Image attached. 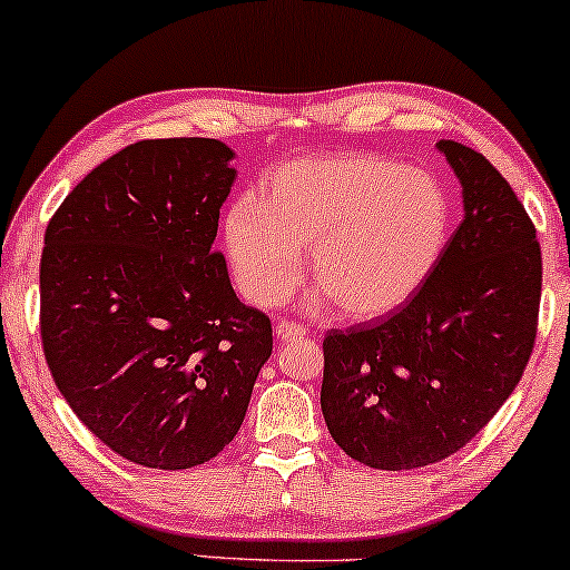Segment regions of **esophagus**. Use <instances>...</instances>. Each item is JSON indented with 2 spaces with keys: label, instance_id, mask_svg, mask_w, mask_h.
I'll return each instance as SVG.
<instances>
[{
  "label": "esophagus",
  "instance_id": "obj_1",
  "mask_svg": "<svg viewBox=\"0 0 570 570\" xmlns=\"http://www.w3.org/2000/svg\"><path fill=\"white\" fill-rule=\"evenodd\" d=\"M277 337H283V340H301V337H306V326L303 324H298V322H287V318H283V322H277Z\"/></svg>",
  "mask_w": 570,
  "mask_h": 570
}]
</instances>
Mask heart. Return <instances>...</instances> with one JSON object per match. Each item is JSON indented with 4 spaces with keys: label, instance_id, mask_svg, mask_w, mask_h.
Returning <instances> with one entry per match:
<instances>
[{
    "label": "heart",
    "instance_id": "heart-1",
    "mask_svg": "<svg viewBox=\"0 0 570 570\" xmlns=\"http://www.w3.org/2000/svg\"><path fill=\"white\" fill-rule=\"evenodd\" d=\"M449 230L439 178L376 155H340L277 168L262 202L230 207L225 246L244 293L262 306L298 285L301 248H314V283L342 314L373 318L423 287Z\"/></svg>",
    "mask_w": 570,
    "mask_h": 570
}]
</instances>
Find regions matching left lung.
<instances>
[{
	"instance_id": "8db88e82",
	"label": "left lung",
	"mask_w": 570,
	"mask_h": 570,
	"mask_svg": "<svg viewBox=\"0 0 570 570\" xmlns=\"http://www.w3.org/2000/svg\"><path fill=\"white\" fill-rule=\"evenodd\" d=\"M439 150L464 217L400 308L324 337L322 412L337 446L373 470H415L464 449L521 381L537 337L542 252L532 217L485 155Z\"/></svg>"
}]
</instances>
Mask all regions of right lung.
Masks as SVG:
<instances>
[{
  "label": "right lung",
  "mask_w": 570,
  "mask_h": 570,
  "mask_svg": "<svg viewBox=\"0 0 570 570\" xmlns=\"http://www.w3.org/2000/svg\"><path fill=\"white\" fill-rule=\"evenodd\" d=\"M217 139H142L92 168L46 228L41 342L53 384L127 462L205 464L244 423L272 322L215 252L236 178Z\"/></svg>",
  "instance_id": "obj_1"
}]
</instances>
